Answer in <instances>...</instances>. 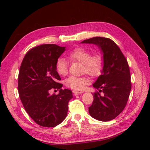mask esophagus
I'll use <instances>...</instances> for the list:
<instances>
[{"label": "esophagus", "instance_id": "34e87169", "mask_svg": "<svg viewBox=\"0 0 150 150\" xmlns=\"http://www.w3.org/2000/svg\"><path fill=\"white\" fill-rule=\"evenodd\" d=\"M73 93H74V95H79V94L83 93V91H79V90H73Z\"/></svg>", "mask_w": 150, "mask_h": 150}]
</instances>
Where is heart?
<instances>
[{"label":"heart","mask_w":150,"mask_h":150,"mask_svg":"<svg viewBox=\"0 0 150 150\" xmlns=\"http://www.w3.org/2000/svg\"><path fill=\"white\" fill-rule=\"evenodd\" d=\"M68 58L71 62L81 63L82 73H86L93 77L99 75L103 68V59L100 54L91 55L90 51L82 47L73 50L68 54ZM55 67L57 73L60 75L65 76L68 72V62L62 57L57 59ZM89 83L90 80L85 76H69L64 81L66 87L75 90H82Z\"/></svg>","instance_id":"heart-1"}]
</instances>
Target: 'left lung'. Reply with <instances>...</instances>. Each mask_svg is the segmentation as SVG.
Instances as JSON below:
<instances>
[{
	"instance_id": "1",
	"label": "left lung",
	"mask_w": 150,
	"mask_h": 150,
	"mask_svg": "<svg viewBox=\"0 0 150 150\" xmlns=\"http://www.w3.org/2000/svg\"><path fill=\"white\" fill-rule=\"evenodd\" d=\"M81 43L97 45L103 53V68L93 86L99 92L93 94L89 113L98 120L114 119L125 108L132 88L128 62L117 44L108 38L96 37ZM102 92L103 94L100 93Z\"/></svg>"
}]
</instances>
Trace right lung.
I'll return each instance as SVG.
<instances>
[{"instance_id": "right-lung-1", "label": "right lung", "mask_w": 150, "mask_h": 150, "mask_svg": "<svg viewBox=\"0 0 150 150\" xmlns=\"http://www.w3.org/2000/svg\"><path fill=\"white\" fill-rule=\"evenodd\" d=\"M66 47L42 44L25 55L19 70L18 91L25 110L37 124L52 128L61 123L67 116L72 91L62 90L57 82L60 77L56 62ZM51 88L59 90L58 95L50 96Z\"/></svg>"}]
</instances>
